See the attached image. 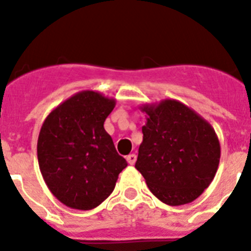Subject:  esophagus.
Returning <instances> with one entry per match:
<instances>
[{
    "instance_id": "esophagus-1",
    "label": "esophagus",
    "mask_w": 251,
    "mask_h": 251,
    "mask_svg": "<svg viewBox=\"0 0 251 251\" xmlns=\"http://www.w3.org/2000/svg\"><path fill=\"white\" fill-rule=\"evenodd\" d=\"M137 161V156L136 154H128L127 156V162L129 165H134Z\"/></svg>"
}]
</instances>
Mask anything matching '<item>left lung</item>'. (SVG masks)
Segmentation results:
<instances>
[{"label": "left lung", "instance_id": "left-lung-1", "mask_svg": "<svg viewBox=\"0 0 251 251\" xmlns=\"http://www.w3.org/2000/svg\"><path fill=\"white\" fill-rule=\"evenodd\" d=\"M143 141L136 168L150 191L170 206L190 203L212 182L220 142L207 121L175 99L143 104Z\"/></svg>", "mask_w": 251, "mask_h": 251}]
</instances>
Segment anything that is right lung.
Wrapping results in <instances>:
<instances>
[{
    "mask_svg": "<svg viewBox=\"0 0 251 251\" xmlns=\"http://www.w3.org/2000/svg\"><path fill=\"white\" fill-rule=\"evenodd\" d=\"M114 106L115 99L81 90L51 110L41 126L40 171L51 194L68 207L85 211L100 205L127 167L104 129Z\"/></svg>",
    "mask_w": 251,
    "mask_h": 251,
    "instance_id": "right-lung-1",
    "label": "right lung"
}]
</instances>
